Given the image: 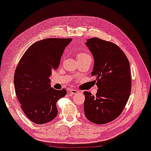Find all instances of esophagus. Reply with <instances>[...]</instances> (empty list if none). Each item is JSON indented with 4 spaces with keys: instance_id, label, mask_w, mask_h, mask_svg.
<instances>
[{
    "instance_id": "obj_1",
    "label": "esophagus",
    "mask_w": 151,
    "mask_h": 151,
    "mask_svg": "<svg viewBox=\"0 0 151 151\" xmlns=\"http://www.w3.org/2000/svg\"><path fill=\"white\" fill-rule=\"evenodd\" d=\"M70 94H72V95H74V94H77L78 93H79V91L77 89L72 88V89L70 90Z\"/></svg>"
}]
</instances>
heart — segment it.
I'll return each mask as SVG.
<instances>
[{"mask_svg": "<svg viewBox=\"0 0 151 151\" xmlns=\"http://www.w3.org/2000/svg\"><path fill=\"white\" fill-rule=\"evenodd\" d=\"M78 57H80V58H91V56L89 53H88V52H80V53L77 56Z\"/></svg>", "mask_w": 151, "mask_h": 151, "instance_id": "heart-1", "label": "heart"}]
</instances>
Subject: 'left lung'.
Returning <instances> with one entry per match:
<instances>
[{"instance_id": "1", "label": "left lung", "mask_w": 151, "mask_h": 151, "mask_svg": "<svg viewBox=\"0 0 151 151\" xmlns=\"http://www.w3.org/2000/svg\"><path fill=\"white\" fill-rule=\"evenodd\" d=\"M86 44L95 60L91 75L96 77L99 89L95 96L83 92L85 116L96 124H107L120 115L129 98V63L115 43L95 37L87 40Z\"/></svg>"}]
</instances>
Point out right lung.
<instances>
[{"mask_svg": "<svg viewBox=\"0 0 151 151\" xmlns=\"http://www.w3.org/2000/svg\"><path fill=\"white\" fill-rule=\"evenodd\" d=\"M72 39L51 38L36 41L24 53L14 75L17 100L31 121L42 124L58 115L56 103L67 94L65 88L50 87L52 70L59 67L65 47Z\"/></svg>", "mask_w": 151, "mask_h": 151, "instance_id": "1", "label": "right lung"}]
</instances>
